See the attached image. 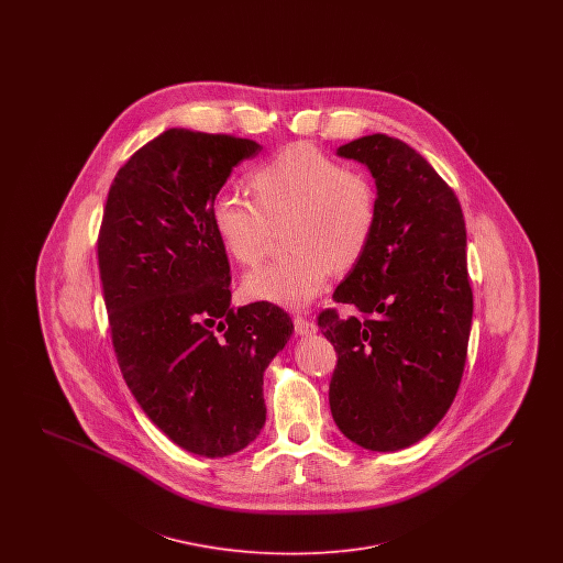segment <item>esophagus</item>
Returning <instances> with one entry per match:
<instances>
[{"mask_svg":"<svg viewBox=\"0 0 563 563\" xmlns=\"http://www.w3.org/2000/svg\"><path fill=\"white\" fill-rule=\"evenodd\" d=\"M294 324L297 335H312V333H317V324L310 321V319H306V317H295Z\"/></svg>","mask_w":563,"mask_h":563,"instance_id":"obj_1","label":"esophagus"}]
</instances>
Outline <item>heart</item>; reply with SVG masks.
I'll return each instance as SVG.
<instances>
[{"label":"heart","instance_id":"1","mask_svg":"<svg viewBox=\"0 0 563 563\" xmlns=\"http://www.w3.org/2000/svg\"><path fill=\"white\" fill-rule=\"evenodd\" d=\"M255 200L221 189L211 221L225 251L244 268L260 266L285 228L291 249L244 278V294L283 308H306L331 269L354 268L377 225V191L358 168L333 161L308 143H294L249 179Z\"/></svg>","mask_w":563,"mask_h":563}]
</instances>
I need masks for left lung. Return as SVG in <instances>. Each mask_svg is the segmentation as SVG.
I'll use <instances>...</instances> for the list:
<instances>
[{
    "instance_id": "8db88e82",
    "label": "left lung",
    "mask_w": 563,
    "mask_h": 563,
    "mask_svg": "<svg viewBox=\"0 0 563 563\" xmlns=\"http://www.w3.org/2000/svg\"><path fill=\"white\" fill-rule=\"evenodd\" d=\"M338 156L369 168L377 225L333 294L363 317L319 314L338 352L331 416L356 445L397 452L441 422L464 372L473 322L464 217L454 189L401 139L367 134Z\"/></svg>"
}]
</instances>
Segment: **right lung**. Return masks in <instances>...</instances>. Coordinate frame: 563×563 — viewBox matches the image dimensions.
<instances>
[{"label":"right lung","mask_w":563,"mask_h":563,"mask_svg":"<svg viewBox=\"0 0 563 563\" xmlns=\"http://www.w3.org/2000/svg\"><path fill=\"white\" fill-rule=\"evenodd\" d=\"M260 152L251 139L168 129L118 170L99 232L122 375L147 418L205 457L257 439L264 372L294 333L269 301L230 306V262L211 221L232 168Z\"/></svg>","instance_id":"right-lung-1"}]
</instances>
